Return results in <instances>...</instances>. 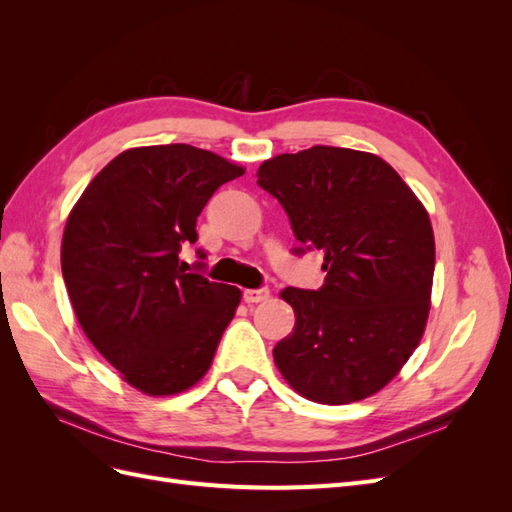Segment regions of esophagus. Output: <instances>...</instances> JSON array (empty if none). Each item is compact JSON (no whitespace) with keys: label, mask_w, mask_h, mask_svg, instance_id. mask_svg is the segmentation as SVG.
<instances>
[{"label":"esophagus","mask_w":512,"mask_h":512,"mask_svg":"<svg viewBox=\"0 0 512 512\" xmlns=\"http://www.w3.org/2000/svg\"><path fill=\"white\" fill-rule=\"evenodd\" d=\"M269 288L262 286V288H252V290H245L243 292V299L245 303H260V301H267L269 299Z\"/></svg>","instance_id":"1"}]
</instances>
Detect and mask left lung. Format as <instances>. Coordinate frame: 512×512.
Listing matches in <instances>:
<instances>
[{"label":"left lung","instance_id":"1","mask_svg":"<svg viewBox=\"0 0 512 512\" xmlns=\"http://www.w3.org/2000/svg\"><path fill=\"white\" fill-rule=\"evenodd\" d=\"M284 207L294 254L318 250V290L288 286L294 331L273 359L299 395L342 406L378 393L418 346L429 316L436 243L429 215L374 153L314 145L258 168Z\"/></svg>","mask_w":512,"mask_h":512}]
</instances>
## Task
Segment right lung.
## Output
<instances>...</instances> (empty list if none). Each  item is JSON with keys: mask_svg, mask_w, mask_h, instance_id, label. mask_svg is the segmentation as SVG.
<instances>
[{"mask_svg": "<svg viewBox=\"0 0 512 512\" xmlns=\"http://www.w3.org/2000/svg\"><path fill=\"white\" fill-rule=\"evenodd\" d=\"M241 175L192 145L136 147L108 162L70 213L61 273L74 314L138 391L175 395L211 367L241 290L188 273L179 252L196 243L213 192Z\"/></svg>", "mask_w": 512, "mask_h": 512, "instance_id": "add662e5", "label": "right lung"}]
</instances>
